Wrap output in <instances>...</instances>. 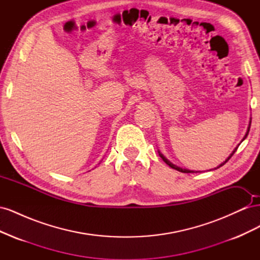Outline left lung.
I'll return each instance as SVG.
<instances>
[{"label": "left lung", "instance_id": "obj_1", "mask_svg": "<svg viewBox=\"0 0 260 260\" xmlns=\"http://www.w3.org/2000/svg\"><path fill=\"white\" fill-rule=\"evenodd\" d=\"M250 122H251V118H250V120H249V124H248V127H247V131H246V133H245V136H244V138H243V140L242 141H244V140H245L246 139V137H247V135H248V132H249V129H250ZM242 141H241V142H242ZM237 149H238V146L237 147H235L234 149H233V152L230 154V156L229 157H228V158L223 161V162H221V164H220L219 165V166L217 167V168H219V167H221V166H223V165L228 161V160H229L230 158H231V157H232V155L235 153V151H237ZM158 154H159V156L161 157V159L165 161V162H166L167 165H168V166L169 167H171L172 169H176V170H178V171H180V172H184V174H190V172H194L193 170H188V169H185V168H181V167H178V166H176V165H174V164H172L171 161H169L167 158H166V157H165L159 151H158ZM217 168H215V169H217Z\"/></svg>", "mask_w": 260, "mask_h": 260}]
</instances>
